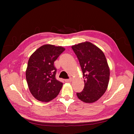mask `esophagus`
I'll list each match as a JSON object with an SVG mask.
<instances>
[{
  "instance_id": "1",
  "label": "esophagus",
  "mask_w": 134,
  "mask_h": 134,
  "mask_svg": "<svg viewBox=\"0 0 134 134\" xmlns=\"http://www.w3.org/2000/svg\"><path fill=\"white\" fill-rule=\"evenodd\" d=\"M71 80H72L71 78H69V79H68L65 80V81L66 82H71Z\"/></svg>"
}]
</instances>
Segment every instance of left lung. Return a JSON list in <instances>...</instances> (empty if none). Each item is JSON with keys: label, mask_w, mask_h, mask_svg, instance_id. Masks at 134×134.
<instances>
[{"label": "left lung", "mask_w": 134, "mask_h": 134, "mask_svg": "<svg viewBox=\"0 0 134 134\" xmlns=\"http://www.w3.org/2000/svg\"><path fill=\"white\" fill-rule=\"evenodd\" d=\"M82 68L84 87L77 97L86 103L99 99L107 90L109 79V69L104 54L99 48L89 42L71 47Z\"/></svg>", "instance_id": "8db88e82"}]
</instances>
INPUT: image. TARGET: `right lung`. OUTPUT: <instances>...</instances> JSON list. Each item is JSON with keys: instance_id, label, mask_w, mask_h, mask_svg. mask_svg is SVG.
I'll use <instances>...</instances> for the list:
<instances>
[{"instance_id": "add662e5", "label": "right lung", "mask_w": 134, "mask_h": 134, "mask_svg": "<svg viewBox=\"0 0 134 134\" xmlns=\"http://www.w3.org/2000/svg\"><path fill=\"white\" fill-rule=\"evenodd\" d=\"M64 51L62 46L44 44L30 56L26 80L31 94L37 100L47 102L59 94L63 83L56 79L57 69L54 62Z\"/></svg>"}]
</instances>
